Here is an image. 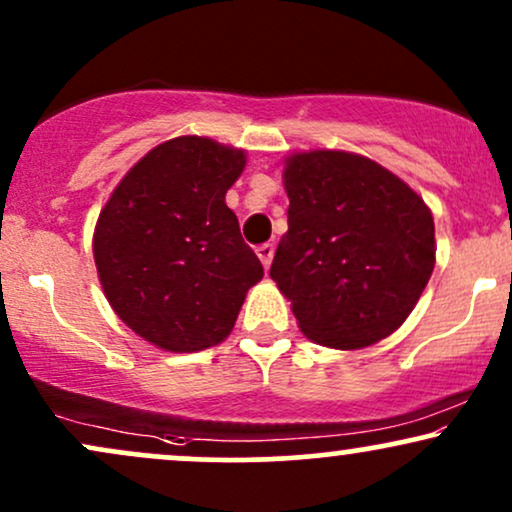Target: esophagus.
<instances>
[{
	"mask_svg": "<svg viewBox=\"0 0 512 512\" xmlns=\"http://www.w3.org/2000/svg\"><path fill=\"white\" fill-rule=\"evenodd\" d=\"M255 252H257V257H260L262 267L269 269V264H272V260H274V245L264 243V245H260V248H257Z\"/></svg>",
	"mask_w": 512,
	"mask_h": 512,
	"instance_id": "34e87169",
	"label": "esophagus"
}]
</instances>
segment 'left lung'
Here are the masks:
<instances>
[{"instance_id":"1","label":"left lung","mask_w":512,"mask_h":512,"mask_svg":"<svg viewBox=\"0 0 512 512\" xmlns=\"http://www.w3.org/2000/svg\"><path fill=\"white\" fill-rule=\"evenodd\" d=\"M289 231L269 276L310 342L354 351L390 337L436 267L421 195L361 154L298 151L284 161Z\"/></svg>"}]
</instances>
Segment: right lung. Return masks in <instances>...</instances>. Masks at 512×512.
Instances as JSON below:
<instances>
[{"mask_svg": "<svg viewBox=\"0 0 512 512\" xmlns=\"http://www.w3.org/2000/svg\"><path fill=\"white\" fill-rule=\"evenodd\" d=\"M245 163L243 149L209 137L168 139L127 170L101 209L93 260L105 298L158 349L221 344L264 276L226 207Z\"/></svg>", "mask_w": 512, "mask_h": 512, "instance_id": "1", "label": "right lung"}]
</instances>
